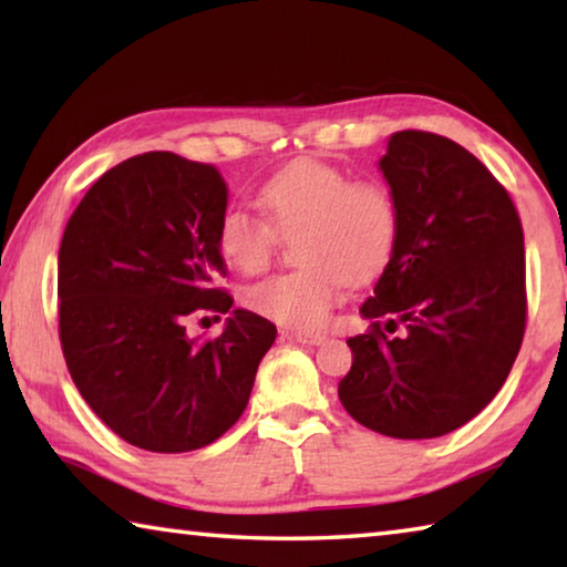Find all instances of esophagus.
<instances>
[{
	"instance_id": "1",
	"label": "esophagus",
	"mask_w": 567,
	"mask_h": 567,
	"mask_svg": "<svg viewBox=\"0 0 567 567\" xmlns=\"http://www.w3.org/2000/svg\"><path fill=\"white\" fill-rule=\"evenodd\" d=\"M292 340L302 342V344H322L324 340H328V334H322V332H302V330H297V332H292Z\"/></svg>"
}]
</instances>
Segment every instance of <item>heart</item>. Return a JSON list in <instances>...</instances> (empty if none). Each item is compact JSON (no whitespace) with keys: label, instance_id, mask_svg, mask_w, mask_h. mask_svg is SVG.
Listing matches in <instances>:
<instances>
[{"label":"heart","instance_id":"1","mask_svg":"<svg viewBox=\"0 0 567 567\" xmlns=\"http://www.w3.org/2000/svg\"><path fill=\"white\" fill-rule=\"evenodd\" d=\"M255 215L227 207L217 225V249L245 275L265 272L280 235L300 233V267L249 287L247 305L292 330H318L338 305L344 282L362 285L390 265L400 237V209L380 179H354L322 159H297L257 189Z\"/></svg>","mask_w":567,"mask_h":567}]
</instances>
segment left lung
Instances as JSON below:
<instances>
[{"label":"left lung","instance_id":"1","mask_svg":"<svg viewBox=\"0 0 567 567\" xmlns=\"http://www.w3.org/2000/svg\"><path fill=\"white\" fill-rule=\"evenodd\" d=\"M400 209L395 255L348 340L338 395L360 425L440 437L491 402L525 334L523 225L507 189L457 142L402 130L380 159ZM378 317H388L382 329ZM402 336H392L399 324Z\"/></svg>","mask_w":567,"mask_h":567}]
</instances>
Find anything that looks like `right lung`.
Segmentation results:
<instances>
[{
    "mask_svg": "<svg viewBox=\"0 0 567 567\" xmlns=\"http://www.w3.org/2000/svg\"><path fill=\"white\" fill-rule=\"evenodd\" d=\"M227 185L213 165L145 152L104 172L64 227L60 342L84 402L150 453H189L235 425L277 328L233 310L215 341L189 339L195 311L233 307L217 280ZM205 320V318H203Z\"/></svg>",
    "mask_w": 567,
    "mask_h": 567,
    "instance_id": "1",
    "label": "right lung"
}]
</instances>
